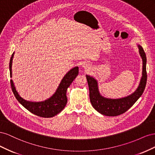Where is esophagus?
<instances>
[{"label":"esophagus","mask_w":155,"mask_h":155,"mask_svg":"<svg viewBox=\"0 0 155 155\" xmlns=\"http://www.w3.org/2000/svg\"><path fill=\"white\" fill-rule=\"evenodd\" d=\"M83 67H84V68H86V67H87L86 66H83Z\"/></svg>","instance_id":"obj_1"}]
</instances>
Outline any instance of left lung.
<instances>
[{"label": "left lung", "mask_w": 155, "mask_h": 155, "mask_svg": "<svg viewBox=\"0 0 155 155\" xmlns=\"http://www.w3.org/2000/svg\"><path fill=\"white\" fill-rule=\"evenodd\" d=\"M138 46L139 53L143 61L142 76L138 87L132 94L120 99H109L103 97L98 90L97 81L94 78L86 75L91 103L92 107L101 114L108 116H116L123 114L129 109L142 95L147 83V59L143 48L140 45H138Z\"/></svg>", "instance_id": "1"}]
</instances>
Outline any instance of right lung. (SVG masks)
Masks as SVG:
<instances>
[{
  "label": "right lung",
  "instance_id": "obj_1",
  "mask_svg": "<svg viewBox=\"0 0 155 155\" xmlns=\"http://www.w3.org/2000/svg\"><path fill=\"white\" fill-rule=\"evenodd\" d=\"M13 54L12 55L10 61V65H9L10 78L12 77V65ZM78 73L79 68L78 67L70 70L63 78L54 94L50 97L49 99L43 101L32 102L23 99L17 92L12 79H10L11 87L13 94L15 95L16 99L28 110L37 116L43 117V118H51V117H53L59 114L66 106L67 103V90L69 86L71 85L74 79L78 76Z\"/></svg>",
  "mask_w": 155,
  "mask_h": 155
}]
</instances>
